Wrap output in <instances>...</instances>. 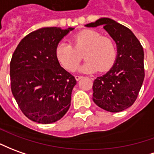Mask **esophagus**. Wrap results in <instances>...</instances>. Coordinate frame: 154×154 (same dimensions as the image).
<instances>
[{"label":"esophagus","instance_id":"1","mask_svg":"<svg viewBox=\"0 0 154 154\" xmlns=\"http://www.w3.org/2000/svg\"><path fill=\"white\" fill-rule=\"evenodd\" d=\"M75 78H76L77 81H79L81 78H82V77H81V76H75Z\"/></svg>","mask_w":154,"mask_h":154}]
</instances>
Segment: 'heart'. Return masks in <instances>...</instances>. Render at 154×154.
<instances>
[{
	"label": "heart",
	"instance_id": "1",
	"mask_svg": "<svg viewBox=\"0 0 154 154\" xmlns=\"http://www.w3.org/2000/svg\"><path fill=\"white\" fill-rule=\"evenodd\" d=\"M72 44L62 41L56 48V57L64 68L72 71L82 58H86L77 70L81 72H92L98 69H110L116 59V46L113 40L102 36L93 30H83L72 37Z\"/></svg>",
	"mask_w": 154,
	"mask_h": 154
}]
</instances>
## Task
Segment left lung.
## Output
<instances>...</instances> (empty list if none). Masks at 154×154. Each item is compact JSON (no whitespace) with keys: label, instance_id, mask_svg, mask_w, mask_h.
Masks as SVG:
<instances>
[{"label":"left lung","instance_id":"8db88e82","mask_svg":"<svg viewBox=\"0 0 154 154\" xmlns=\"http://www.w3.org/2000/svg\"><path fill=\"white\" fill-rule=\"evenodd\" d=\"M103 26L117 46L114 64L107 73L93 82V102L101 108L118 112L131 107L137 99L144 79V52L132 31L112 19L103 17L85 25Z\"/></svg>","mask_w":154,"mask_h":154}]
</instances>
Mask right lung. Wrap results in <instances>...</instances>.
Listing matches in <instances>:
<instances>
[{
    "label": "right lung",
    "mask_w": 154,
    "mask_h": 154,
    "mask_svg": "<svg viewBox=\"0 0 154 154\" xmlns=\"http://www.w3.org/2000/svg\"><path fill=\"white\" fill-rule=\"evenodd\" d=\"M73 27H42L20 42L10 63L11 92L22 112L33 122L58 121L71 106L77 81L61 66L56 48Z\"/></svg>",
    "instance_id": "1"
}]
</instances>
